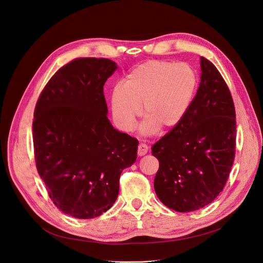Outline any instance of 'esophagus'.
Segmentation results:
<instances>
[{"instance_id":"1","label":"esophagus","mask_w":263,"mask_h":263,"mask_svg":"<svg viewBox=\"0 0 263 263\" xmlns=\"http://www.w3.org/2000/svg\"><path fill=\"white\" fill-rule=\"evenodd\" d=\"M147 153H148V146L147 145L140 144L139 146H137V155H139L140 157L145 156Z\"/></svg>"}]
</instances>
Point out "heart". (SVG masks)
<instances>
[{
	"instance_id": "b5f03b06",
	"label": "heart",
	"mask_w": 263,
	"mask_h": 263,
	"mask_svg": "<svg viewBox=\"0 0 263 263\" xmlns=\"http://www.w3.org/2000/svg\"><path fill=\"white\" fill-rule=\"evenodd\" d=\"M197 73L187 63L150 60L137 65L110 93V108L117 126L133 129L141 115L142 132H167L182 121L197 86Z\"/></svg>"
}]
</instances>
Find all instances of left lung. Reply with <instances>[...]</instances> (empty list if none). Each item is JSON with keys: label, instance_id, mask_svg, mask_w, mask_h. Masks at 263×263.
Returning a JSON list of instances; mask_svg holds the SVG:
<instances>
[{"label": "left lung", "instance_id": "8db88e82", "mask_svg": "<svg viewBox=\"0 0 263 263\" xmlns=\"http://www.w3.org/2000/svg\"><path fill=\"white\" fill-rule=\"evenodd\" d=\"M197 92L182 121L151 148L159 160L155 191L177 212L211 203L224 189L236 155V109L217 68L200 58Z\"/></svg>", "mask_w": 263, "mask_h": 263}]
</instances>
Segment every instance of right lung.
Returning a JSON list of instances; mask_svg holds the SVG:
<instances>
[{"label":"right lung","instance_id":"obj_1","mask_svg":"<svg viewBox=\"0 0 263 263\" xmlns=\"http://www.w3.org/2000/svg\"><path fill=\"white\" fill-rule=\"evenodd\" d=\"M116 68L107 59H74L53 74L35 106L38 174L53 203L77 218L107 211L122 171L136 160L139 141L115 130L106 117L103 85Z\"/></svg>","mask_w":263,"mask_h":263}]
</instances>
